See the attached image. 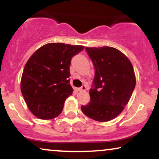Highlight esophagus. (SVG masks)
<instances>
[{
	"label": "esophagus",
	"instance_id": "1",
	"mask_svg": "<svg viewBox=\"0 0 159 159\" xmlns=\"http://www.w3.org/2000/svg\"><path fill=\"white\" fill-rule=\"evenodd\" d=\"M86 90H87V88H86V87H85L84 85L82 86V87H80V88L78 89V91H85Z\"/></svg>",
	"mask_w": 159,
	"mask_h": 159
}]
</instances>
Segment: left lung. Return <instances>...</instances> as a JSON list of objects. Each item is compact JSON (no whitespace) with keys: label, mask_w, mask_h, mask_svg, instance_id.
Wrapping results in <instances>:
<instances>
[{"label":"left lung","mask_w":159,"mask_h":159,"mask_svg":"<svg viewBox=\"0 0 159 159\" xmlns=\"http://www.w3.org/2000/svg\"><path fill=\"white\" fill-rule=\"evenodd\" d=\"M85 49L94 65L95 77L90 102L82 105L81 111L96 121H109L123 111L132 96L136 84L134 69L127 57L116 48Z\"/></svg>","instance_id":"1"}]
</instances>
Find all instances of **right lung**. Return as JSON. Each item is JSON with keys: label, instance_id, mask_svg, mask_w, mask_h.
I'll list each match as a JSON object with an SVG mask.
<instances>
[{"label": "right lung", "instance_id": "right-lung-1", "mask_svg": "<svg viewBox=\"0 0 159 159\" xmlns=\"http://www.w3.org/2000/svg\"><path fill=\"white\" fill-rule=\"evenodd\" d=\"M84 47L48 43L29 58L24 68L21 90L32 114L42 120L55 118L73 89L69 84L71 60Z\"/></svg>", "mask_w": 159, "mask_h": 159}]
</instances>
